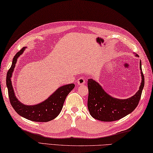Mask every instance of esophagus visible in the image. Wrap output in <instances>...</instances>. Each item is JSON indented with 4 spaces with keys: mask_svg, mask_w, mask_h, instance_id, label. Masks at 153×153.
<instances>
[{
    "mask_svg": "<svg viewBox=\"0 0 153 153\" xmlns=\"http://www.w3.org/2000/svg\"><path fill=\"white\" fill-rule=\"evenodd\" d=\"M85 83V79L84 77H81L79 79H77V84L78 85H83Z\"/></svg>",
    "mask_w": 153,
    "mask_h": 153,
    "instance_id": "esophagus-1",
    "label": "esophagus"
}]
</instances>
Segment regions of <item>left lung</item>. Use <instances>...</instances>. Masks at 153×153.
Returning a JSON list of instances; mask_svg holds the SVG:
<instances>
[{"instance_id": "obj_1", "label": "left lung", "mask_w": 153, "mask_h": 153, "mask_svg": "<svg viewBox=\"0 0 153 153\" xmlns=\"http://www.w3.org/2000/svg\"><path fill=\"white\" fill-rule=\"evenodd\" d=\"M136 56H138L136 55ZM142 82L139 90L134 96L127 99L113 98L103 90L102 86L93 79L88 81V108L90 115L96 120L103 122L118 120L129 114L139 103L144 85V77L140 62Z\"/></svg>"}]
</instances>
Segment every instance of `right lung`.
<instances>
[{"label": "right lung", "mask_w": 153, "mask_h": 153, "mask_svg": "<svg viewBox=\"0 0 153 153\" xmlns=\"http://www.w3.org/2000/svg\"><path fill=\"white\" fill-rule=\"evenodd\" d=\"M25 48H22L15 55L10 68L7 74V86L10 104L18 114L29 120L45 123L53 120L62 111L65 100L69 93L73 90L75 84H70L63 85L57 89L49 98L39 103L33 105H27L18 100L14 91L11 77L15 69L18 57L23 53Z\"/></svg>", "instance_id": "right-lung-1"}]
</instances>
